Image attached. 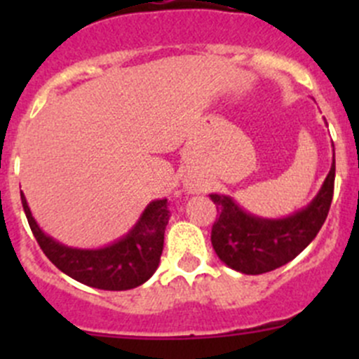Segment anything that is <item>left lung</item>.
<instances>
[{
	"label": "left lung",
	"instance_id": "left-lung-1",
	"mask_svg": "<svg viewBox=\"0 0 359 359\" xmlns=\"http://www.w3.org/2000/svg\"><path fill=\"white\" fill-rule=\"evenodd\" d=\"M334 146V144H332ZM335 151L330 172L316 196L292 215L267 219L253 215L227 194H210L219 219L212 227V245L219 259L243 274H262L295 259L323 226L334 198Z\"/></svg>",
	"mask_w": 359,
	"mask_h": 359
}]
</instances>
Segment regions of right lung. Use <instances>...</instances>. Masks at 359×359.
I'll return each mask as SVG.
<instances>
[{
    "label": "right lung",
    "instance_id": "add662e5",
    "mask_svg": "<svg viewBox=\"0 0 359 359\" xmlns=\"http://www.w3.org/2000/svg\"><path fill=\"white\" fill-rule=\"evenodd\" d=\"M20 200L43 253L72 280L99 290L119 292L140 287L158 269L170 219L166 198L151 201L125 236L99 248L67 247L48 236L32 217L24 193Z\"/></svg>",
    "mask_w": 359,
    "mask_h": 359
}]
</instances>
